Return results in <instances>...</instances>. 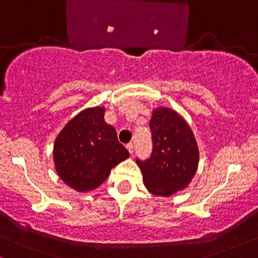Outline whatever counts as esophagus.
Listing matches in <instances>:
<instances>
[{
  "label": "esophagus",
  "instance_id": "esophagus-1",
  "mask_svg": "<svg viewBox=\"0 0 258 258\" xmlns=\"http://www.w3.org/2000/svg\"><path fill=\"white\" fill-rule=\"evenodd\" d=\"M126 148H127V150H128V153L132 155V154H133V151H135V147H133L132 143H130V144H127V145H126Z\"/></svg>",
  "mask_w": 258,
  "mask_h": 258
}]
</instances>
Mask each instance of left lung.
Listing matches in <instances>:
<instances>
[{"instance_id":"1","label":"left lung","mask_w":258,"mask_h":258,"mask_svg":"<svg viewBox=\"0 0 258 258\" xmlns=\"http://www.w3.org/2000/svg\"><path fill=\"white\" fill-rule=\"evenodd\" d=\"M153 153L137 159L144 185L153 195L169 197L184 190L196 174L200 151L188 123L169 108L153 110L150 120Z\"/></svg>"}]
</instances>
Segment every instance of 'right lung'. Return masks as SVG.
Segmentation results:
<instances>
[{"instance_id":"add662e5","label":"right lung","mask_w":258,"mask_h":258,"mask_svg":"<svg viewBox=\"0 0 258 258\" xmlns=\"http://www.w3.org/2000/svg\"><path fill=\"white\" fill-rule=\"evenodd\" d=\"M104 107L80 111L55 139L54 162L57 174L78 192H89L105 181L116 164L128 159L116 131L104 121Z\"/></svg>"}]
</instances>
